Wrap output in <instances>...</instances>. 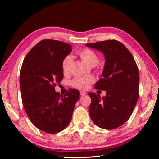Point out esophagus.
I'll use <instances>...</instances> for the list:
<instances>
[{"label":"esophagus","instance_id":"34e87169","mask_svg":"<svg viewBox=\"0 0 159 159\" xmlns=\"http://www.w3.org/2000/svg\"><path fill=\"white\" fill-rule=\"evenodd\" d=\"M80 95H81V96H85V94H86V92H83V91H80Z\"/></svg>","mask_w":159,"mask_h":159}]
</instances>
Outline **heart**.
Segmentation results:
<instances>
[{
  "label": "heart",
  "mask_w": 159,
  "mask_h": 159,
  "mask_svg": "<svg viewBox=\"0 0 159 159\" xmlns=\"http://www.w3.org/2000/svg\"><path fill=\"white\" fill-rule=\"evenodd\" d=\"M78 54L83 61L91 66H95L99 61L98 56L97 54L89 48H83L79 50ZM72 57L71 55H67L64 57L61 67L64 73H68L72 64ZM95 81V78L93 76H76L71 80L70 84L74 88L79 89H87L91 84Z\"/></svg>",
  "instance_id": "obj_1"
}]
</instances>
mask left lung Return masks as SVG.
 Wrapping results in <instances>:
<instances>
[{"label": "left lung", "instance_id": "obj_1", "mask_svg": "<svg viewBox=\"0 0 159 159\" xmlns=\"http://www.w3.org/2000/svg\"><path fill=\"white\" fill-rule=\"evenodd\" d=\"M86 46L100 50L105 57L102 77L96 83L95 88L106 91V96L101 98L98 93H88L92 99L90 117L101 128L116 129L128 120L139 98L137 65L126 47L117 40Z\"/></svg>", "mask_w": 159, "mask_h": 159}]
</instances>
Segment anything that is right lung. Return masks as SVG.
<instances>
[{"instance_id": "1", "label": "right lung", "mask_w": 159, "mask_h": 159, "mask_svg": "<svg viewBox=\"0 0 159 159\" xmlns=\"http://www.w3.org/2000/svg\"><path fill=\"white\" fill-rule=\"evenodd\" d=\"M71 51L69 43L43 39L33 47L22 63L20 85L24 108L33 125L47 133L65 129L79 99V90L69 89L64 95L55 90L63 78L62 61Z\"/></svg>"}]
</instances>
